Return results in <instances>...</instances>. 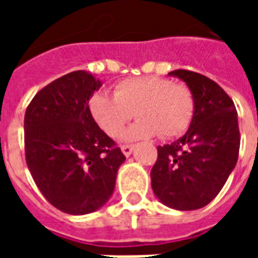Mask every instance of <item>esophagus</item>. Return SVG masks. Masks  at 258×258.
<instances>
[{
	"mask_svg": "<svg viewBox=\"0 0 258 258\" xmlns=\"http://www.w3.org/2000/svg\"><path fill=\"white\" fill-rule=\"evenodd\" d=\"M133 151H134V145H121V152L125 156H130Z\"/></svg>",
	"mask_w": 258,
	"mask_h": 258,
	"instance_id": "1",
	"label": "esophagus"
}]
</instances>
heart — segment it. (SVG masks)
<instances>
[{
	"mask_svg": "<svg viewBox=\"0 0 258 258\" xmlns=\"http://www.w3.org/2000/svg\"><path fill=\"white\" fill-rule=\"evenodd\" d=\"M88 110L109 137L118 138L131 118H140L125 133V140L175 138L189 128L195 116V96L189 87L159 76L134 77L114 85L113 96L96 92Z\"/></svg>",
	"mask_w": 258,
	"mask_h": 258,
	"instance_id": "b5f03b06",
	"label": "heart"
}]
</instances>
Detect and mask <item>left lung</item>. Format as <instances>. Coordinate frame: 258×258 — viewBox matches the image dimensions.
<instances>
[{
  "instance_id": "1",
  "label": "left lung",
  "mask_w": 258,
  "mask_h": 258,
  "mask_svg": "<svg viewBox=\"0 0 258 258\" xmlns=\"http://www.w3.org/2000/svg\"><path fill=\"white\" fill-rule=\"evenodd\" d=\"M168 74L192 90L195 116L184 137L157 146L152 189L171 209L196 210L216 198L236 166L240 145L238 113L227 92L209 77L184 69Z\"/></svg>"
}]
</instances>
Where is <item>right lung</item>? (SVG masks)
Segmentation results:
<instances>
[{
  "instance_id": "obj_1",
  "label": "right lung",
  "mask_w": 258,
  "mask_h": 258,
  "mask_svg": "<svg viewBox=\"0 0 258 258\" xmlns=\"http://www.w3.org/2000/svg\"><path fill=\"white\" fill-rule=\"evenodd\" d=\"M101 85L92 74L76 70L45 85L26 109L25 153L31 177L53 207L73 216L106 203L125 160L88 110Z\"/></svg>"
}]
</instances>
